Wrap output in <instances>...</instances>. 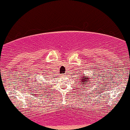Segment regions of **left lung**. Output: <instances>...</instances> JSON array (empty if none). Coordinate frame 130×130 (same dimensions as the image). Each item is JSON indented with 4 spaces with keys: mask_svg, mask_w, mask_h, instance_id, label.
Segmentation results:
<instances>
[{
    "mask_svg": "<svg viewBox=\"0 0 130 130\" xmlns=\"http://www.w3.org/2000/svg\"><path fill=\"white\" fill-rule=\"evenodd\" d=\"M89 77L85 76V75H84L83 76L80 77V79H79V80H80V81H79V82L80 83V84H82L83 86H84L86 84V83H91L90 80H89Z\"/></svg>",
    "mask_w": 130,
    "mask_h": 130,
    "instance_id": "1",
    "label": "left lung"
}]
</instances>
